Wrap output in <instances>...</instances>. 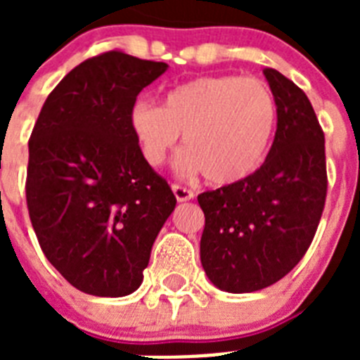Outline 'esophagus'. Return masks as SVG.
<instances>
[{
	"instance_id": "1",
	"label": "esophagus",
	"mask_w": 360,
	"mask_h": 360,
	"mask_svg": "<svg viewBox=\"0 0 360 360\" xmlns=\"http://www.w3.org/2000/svg\"><path fill=\"white\" fill-rule=\"evenodd\" d=\"M173 193L176 196L178 202H187L195 196V193L189 189V187H184V186H178V184H173Z\"/></svg>"
}]
</instances>
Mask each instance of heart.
<instances>
[{
  "instance_id": "1",
  "label": "heart",
  "mask_w": 360,
  "mask_h": 360,
  "mask_svg": "<svg viewBox=\"0 0 360 360\" xmlns=\"http://www.w3.org/2000/svg\"><path fill=\"white\" fill-rule=\"evenodd\" d=\"M276 120L278 104L269 84L240 75L191 79L167 91L160 106L135 104L129 117L148 164H164L184 135L182 169L202 171L216 186L240 182L256 169Z\"/></svg>"
}]
</instances>
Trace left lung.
<instances>
[{"label": "left lung", "mask_w": 360, "mask_h": 360, "mask_svg": "<svg viewBox=\"0 0 360 360\" xmlns=\"http://www.w3.org/2000/svg\"><path fill=\"white\" fill-rule=\"evenodd\" d=\"M278 104L274 142L259 169L198 195L205 214L200 257L219 290L256 292L274 285L307 254L328 189L324 133L307 94L265 68Z\"/></svg>", "instance_id": "left-lung-1"}]
</instances>
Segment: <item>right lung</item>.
<instances>
[{"instance_id": "1", "label": "right lung", "mask_w": 360, "mask_h": 360, "mask_svg": "<svg viewBox=\"0 0 360 360\" xmlns=\"http://www.w3.org/2000/svg\"><path fill=\"white\" fill-rule=\"evenodd\" d=\"M165 70L120 50L90 57L50 91L32 129V227L46 259L84 294L122 297L141 287L176 205L129 122L136 95Z\"/></svg>"}]
</instances>
